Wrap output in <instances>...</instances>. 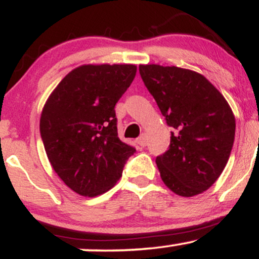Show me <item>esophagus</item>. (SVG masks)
I'll return each instance as SVG.
<instances>
[{
  "label": "esophagus",
  "instance_id": "1",
  "mask_svg": "<svg viewBox=\"0 0 259 259\" xmlns=\"http://www.w3.org/2000/svg\"><path fill=\"white\" fill-rule=\"evenodd\" d=\"M138 144L140 145L141 147H145L147 145V136L145 135V134H142L141 136L138 139Z\"/></svg>",
  "mask_w": 259,
  "mask_h": 259
}]
</instances>
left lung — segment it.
<instances>
[{
	"label": "left lung",
	"mask_w": 259,
	"mask_h": 259,
	"mask_svg": "<svg viewBox=\"0 0 259 259\" xmlns=\"http://www.w3.org/2000/svg\"><path fill=\"white\" fill-rule=\"evenodd\" d=\"M140 74L171 132L169 150L156 158L163 183L192 197L209 189L227 165L235 115L209 80L194 70L140 64Z\"/></svg>",
	"instance_id": "obj_1"
}]
</instances>
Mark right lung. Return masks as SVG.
<instances>
[{
	"label": "right lung",
	"mask_w": 259,
	"mask_h": 259,
	"mask_svg": "<svg viewBox=\"0 0 259 259\" xmlns=\"http://www.w3.org/2000/svg\"><path fill=\"white\" fill-rule=\"evenodd\" d=\"M135 64H84L68 73L45 103L40 133L53 170L85 197L111 190L135 148L118 138L114 106Z\"/></svg>",
	"instance_id": "right-lung-1"
}]
</instances>
